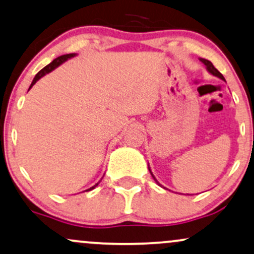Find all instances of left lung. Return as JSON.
<instances>
[{
    "instance_id": "obj_1",
    "label": "left lung",
    "mask_w": 254,
    "mask_h": 254,
    "mask_svg": "<svg viewBox=\"0 0 254 254\" xmlns=\"http://www.w3.org/2000/svg\"><path fill=\"white\" fill-rule=\"evenodd\" d=\"M200 61H201V63H202V64H203V65H204V66H206V69H207V71H208V72L210 73V74H212V75H214V77H218V78H220V79H221V80H224V81H226V80H225V78H224V75H222V74H221V73H220V72L218 71V69H216V68H215V67H214V66H213V64H212V63H210V61H209V60H207V59H203V58H200ZM148 168H149V172H150V174H151L152 179H154V180H155V182H156V183H157V185H158V186H160V187H163V186H162V185H161V183L157 181V179H156V177H155V176H154V174H152V172H151V169H150V166H149V163H148ZM163 188H164V189H166V187H163Z\"/></svg>"
}]
</instances>
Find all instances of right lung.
<instances>
[{
  "label": "right lung",
  "mask_w": 254,
  "mask_h": 254,
  "mask_svg": "<svg viewBox=\"0 0 254 254\" xmlns=\"http://www.w3.org/2000/svg\"><path fill=\"white\" fill-rule=\"evenodd\" d=\"M74 57H77V53L65 54V56H61V57H58V58H57V59H54L53 61H52V63H51V64H48V65H47V66H46V67H44V68H42V69H41V71H40V72L38 73V74H36V75H35V77H34V79H33L32 84H30V86H29V88H28V91L30 90V88H32V87H33V85H35V82H36V81H38V80H40V79H41L42 77H45V75H46V74H48V73H51L52 71H54V69H56V68H57V67H59L60 65H63V64H64V63H66V61H67V60H68V59H72V58H74ZM102 179H103V177H102ZM102 179H100V181H102ZM100 181H99V182H100ZM99 182H97V183H96V185H94V186H92V187H91V188H88V189H87V190H92V189H94V188H96V187H97V186H98V185H99ZM87 190H86V191H87Z\"/></svg>",
  "instance_id": "right-lung-1"
}]
</instances>
